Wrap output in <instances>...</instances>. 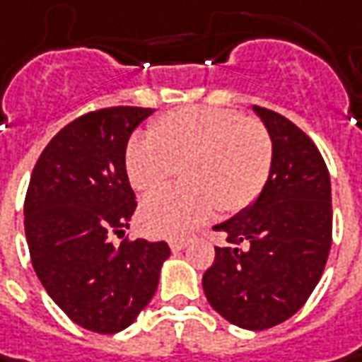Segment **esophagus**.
<instances>
[{
    "label": "esophagus",
    "mask_w": 362,
    "mask_h": 362,
    "mask_svg": "<svg viewBox=\"0 0 362 362\" xmlns=\"http://www.w3.org/2000/svg\"><path fill=\"white\" fill-rule=\"evenodd\" d=\"M188 246V240H184V238H172L170 240V248H172V252H180Z\"/></svg>",
    "instance_id": "34e87169"
}]
</instances>
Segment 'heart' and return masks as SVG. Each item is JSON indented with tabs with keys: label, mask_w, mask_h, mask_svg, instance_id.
Segmentation results:
<instances>
[{
	"label": "heart",
	"mask_w": 362,
	"mask_h": 362,
	"mask_svg": "<svg viewBox=\"0 0 362 362\" xmlns=\"http://www.w3.org/2000/svg\"><path fill=\"white\" fill-rule=\"evenodd\" d=\"M124 168L140 194L162 190L176 168L182 186L148 198L140 224L154 236H182L210 220L216 210L232 216L262 192L272 168V138L256 118L222 107L172 110L134 136L124 152Z\"/></svg>",
	"instance_id": "1"
}]
</instances>
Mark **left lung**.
<instances>
[{"mask_svg":"<svg viewBox=\"0 0 362 362\" xmlns=\"http://www.w3.org/2000/svg\"><path fill=\"white\" fill-rule=\"evenodd\" d=\"M272 138V168L252 204L214 230L226 246L202 286L210 306L246 330L276 327L300 310L327 264L332 240L330 176L315 142L298 126L252 106Z\"/></svg>","mask_w":362,"mask_h":362,"instance_id":"8db88e82","label":"left lung"}]
</instances>
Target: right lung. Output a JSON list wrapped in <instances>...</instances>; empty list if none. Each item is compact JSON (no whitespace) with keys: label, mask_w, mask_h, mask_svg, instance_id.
Wrapping results in <instances>:
<instances>
[{"label":"right lung","mask_w":362,"mask_h":362,"mask_svg":"<svg viewBox=\"0 0 362 362\" xmlns=\"http://www.w3.org/2000/svg\"><path fill=\"white\" fill-rule=\"evenodd\" d=\"M152 112L118 106L74 119L45 146L25 194L23 224L37 279L76 325L100 334L138 318L170 256L166 243L112 244L136 210L124 152Z\"/></svg>","instance_id":"add662e5"}]
</instances>
